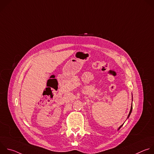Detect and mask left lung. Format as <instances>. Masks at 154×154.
Listing matches in <instances>:
<instances>
[{"label":"left lung","mask_w":154,"mask_h":154,"mask_svg":"<svg viewBox=\"0 0 154 154\" xmlns=\"http://www.w3.org/2000/svg\"><path fill=\"white\" fill-rule=\"evenodd\" d=\"M131 111H132V103H131V108H130V112H129V114H128V117H127V118H128V117L130 116V114H131ZM122 126V125L121 126H120V127H119V129ZM119 129H118V130H119Z\"/></svg>","instance_id":"8db88e82"}]
</instances>
